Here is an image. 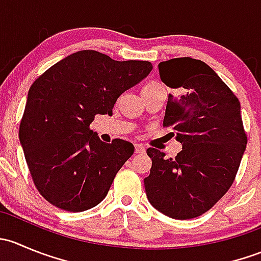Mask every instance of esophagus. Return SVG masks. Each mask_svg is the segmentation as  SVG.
I'll return each mask as SVG.
<instances>
[{
	"instance_id": "obj_1",
	"label": "esophagus",
	"mask_w": 261,
	"mask_h": 261,
	"mask_svg": "<svg viewBox=\"0 0 261 261\" xmlns=\"http://www.w3.org/2000/svg\"><path fill=\"white\" fill-rule=\"evenodd\" d=\"M135 152L136 154H143V152H145V147L141 144H135Z\"/></svg>"
}]
</instances>
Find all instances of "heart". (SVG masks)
<instances>
[{
  "label": "heart",
  "mask_w": 261,
  "mask_h": 261,
  "mask_svg": "<svg viewBox=\"0 0 261 261\" xmlns=\"http://www.w3.org/2000/svg\"><path fill=\"white\" fill-rule=\"evenodd\" d=\"M150 86H155V84H152V83H150V84H146L145 87H150ZM145 87H144V88H145Z\"/></svg>",
  "instance_id": "1"
}]
</instances>
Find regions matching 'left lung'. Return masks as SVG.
Listing matches in <instances>:
<instances>
[{"label":"left lung","mask_w":261,"mask_h":261,"mask_svg":"<svg viewBox=\"0 0 261 261\" xmlns=\"http://www.w3.org/2000/svg\"><path fill=\"white\" fill-rule=\"evenodd\" d=\"M169 94L164 127L183 145L175 158L149 147L150 174L144 179L150 203L175 220L198 217L230 189L247 143L240 102L202 60L174 58L159 63ZM174 135V133H173Z\"/></svg>","instance_id":"left-lung-1"}]
</instances>
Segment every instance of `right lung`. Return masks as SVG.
Here are the masks:
<instances>
[{"instance_id": "right-lung-1", "label": "right lung", "mask_w": 261, "mask_h": 261, "mask_svg": "<svg viewBox=\"0 0 261 261\" xmlns=\"http://www.w3.org/2000/svg\"><path fill=\"white\" fill-rule=\"evenodd\" d=\"M151 69L150 62L81 50L31 84L18 138L34 184L49 203L82 212L106 197L134 145L121 139L103 143L91 123L96 115H112L120 94Z\"/></svg>"}]
</instances>
